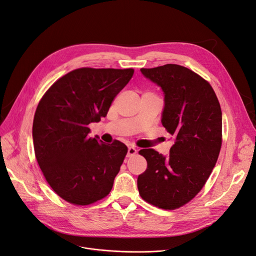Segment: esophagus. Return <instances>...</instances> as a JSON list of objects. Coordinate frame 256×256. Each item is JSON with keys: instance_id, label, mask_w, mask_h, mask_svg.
<instances>
[{"instance_id": "1", "label": "esophagus", "mask_w": 256, "mask_h": 256, "mask_svg": "<svg viewBox=\"0 0 256 256\" xmlns=\"http://www.w3.org/2000/svg\"><path fill=\"white\" fill-rule=\"evenodd\" d=\"M136 154V148H134V146H129L128 147V152H127V157H131L134 154Z\"/></svg>"}]
</instances>
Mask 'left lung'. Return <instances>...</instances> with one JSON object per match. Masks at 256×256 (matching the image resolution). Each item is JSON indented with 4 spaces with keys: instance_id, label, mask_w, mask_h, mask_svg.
Returning <instances> with one entry per match:
<instances>
[{
    "instance_id": "obj_1",
    "label": "left lung",
    "mask_w": 256,
    "mask_h": 256,
    "mask_svg": "<svg viewBox=\"0 0 256 256\" xmlns=\"http://www.w3.org/2000/svg\"><path fill=\"white\" fill-rule=\"evenodd\" d=\"M141 72L164 92L161 122L174 144L168 156L152 148L138 152L147 168L138 177V189L146 202L175 209L198 194L216 166L222 144L221 108L210 84L184 66L166 64Z\"/></svg>"
}]
</instances>
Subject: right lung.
Listing matches in <instances>:
<instances>
[{
	"label": "right lung",
	"mask_w": 256,
	"mask_h": 256,
	"mask_svg": "<svg viewBox=\"0 0 256 256\" xmlns=\"http://www.w3.org/2000/svg\"><path fill=\"white\" fill-rule=\"evenodd\" d=\"M134 69L79 68L44 95L33 122L35 156L50 187L62 198L88 205L109 194L127 146L90 138V122L106 118Z\"/></svg>",
	"instance_id": "obj_1"
}]
</instances>
